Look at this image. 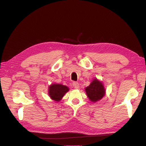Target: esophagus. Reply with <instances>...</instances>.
Listing matches in <instances>:
<instances>
[{"label":"esophagus","mask_w":146,"mask_h":146,"mask_svg":"<svg viewBox=\"0 0 146 146\" xmlns=\"http://www.w3.org/2000/svg\"><path fill=\"white\" fill-rule=\"evenodd\" d=\"M72 86L75 88V89H76V90H78V88H80V86H79V84L77 82H73Z\"/></svg>","instance_id":"esophagus-1"}]
</instances>
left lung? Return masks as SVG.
Masks as SVG:
<instances>
[{"mask_svg": "<svg viewBox=\"0 0 146 146\" xmlns=\"http://www.w3.org/2000/svg\"><path fill=\"white\" fill-rule=\"evenodd\" d=\"M88 99L92 102L96 103L100 100L105 96L106 90L102 82L97 78L93 79L90 85L85 88Z\"/></svg>", "mask_w": 146, "mask_h": 146, "instance_id": "1", "label": "left lung"}]
</instances>
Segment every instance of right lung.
Listing matches in <instances>:
<instances>
[{"instance_id": "add662e5", "label": "right lung", "mask_w": 146, "mask_h": 146, "mask_svg": "<svg viewBox=\"0 0 146 146\" xmlns=\"http://www.w3.org/2000/svg\"><path fill=\"white\" fill-rule=\"evenodd\" d=\"M69 90V88L67 86L58 83H53L48 86V94L51 99L59 102Z\"/></svg>"}]
</instances>
